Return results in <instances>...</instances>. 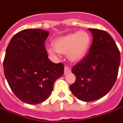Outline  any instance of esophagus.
<instances>
[{"label":"esophagus","instance_id":"esophagus-1","mask_svg":"<svg viewBox=\"0 0 123 123\" xmlns=\"http://www.w3.org/2000/svg\"><path fill=\"white\" fill-rule=\"evenodd\" d=\"M70 72H71V68L68 66H66L64 67V74H67Z\"/></svg>","mask_w":123,"mask_h":123}]
</instances>
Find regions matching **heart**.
<instances>
[{
	"instance_id": "obj_1",
	"label": "heart",
	"mask_w": 123,
	"mask_h": 123,
	"mask_svg": "<svg viewBox=\"0 0 123 123\" xmlns=\"http://www.w3.org/2000/svg\"><path fill=\"white\" fill-rule=\"evenodd\" d=\"M90 43L89 34L81 31L57 38L53 43L55 49H49L48 52L52 55H55L56 51L63 54L68 53L70 60L76 62L85 56Z\"/></svg>"
}]
</instances>
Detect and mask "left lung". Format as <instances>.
Listing matches in <instances>:
<instances>
[{"instance_id":"left-lung-1","label":"left lung","mask_w":123,"mask_h":123,"mask_svg":"<svg viewBox=\"0 0 123 123\" xmlns=\"http://www.w3.org/2000/svg\"><path fill=\"white\" fill-rule=\"evenodd\" d=\"M89 30L93 35L89 52L72 68L76 80L70 86L75 97L87 102L102 98L111 90L121 63L119 49L109 34L99 29Z\"/></svg>"}]
</instances>
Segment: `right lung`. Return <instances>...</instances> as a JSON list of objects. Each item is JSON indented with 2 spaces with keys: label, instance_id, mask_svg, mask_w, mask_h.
Here are the masks:
<instances>
[{
  "label": "right lung",
  "instance_id": "obj_1",
  "mask_svg": "<svg viewBox=\"0 0 123 123\" xmlns=\"http://www.w3.org/2000/svg\"><path fill=\"white\" fill-rule=\"evenodd\" d=\"M49 32L26 29L15 34L6 49L3 61L5 78L17 98L29 104L48 99L54 83L64 72L62 63L48 59L44 41Z\"/></svg>",
  "mask_w": 123,
  "mask_h": 123
}]
</instances>
